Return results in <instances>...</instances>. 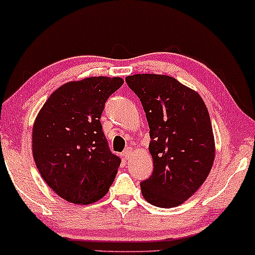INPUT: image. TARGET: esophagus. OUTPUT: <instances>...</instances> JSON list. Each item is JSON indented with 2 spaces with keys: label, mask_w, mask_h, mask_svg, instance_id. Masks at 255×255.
<instances>
[{
  "label": "esophagus",
  "mask_w": 255,
  "mask_h": 255,
  "mask_svg": "<svg viewBox=\"0 0 255 255\" xmlns=\"http://www.w3.org/2000/svg\"><path fill=\"white\" fill-rule=\"evenodd\" d=\"M131 153H133V148L127 147V150L124 152V156H125L126 159H129L130 156H131Z\"/></svg>",
  "instance_id": "34e87169"
}]
</instances>
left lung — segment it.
Returning <instances> with one entry per match:
<instances>
[{
	"label": "left lung",
	"instance_id": "left-lung-1",
	"mask_svg": "<svg viewBox=\"0 0 255 255\" xmlns=\"http://www.w3.org/2000/svg\"><path fill=\"white\" fill-rule=\"evenodd\" d=\"M126 83L140 98L150 127L153 171L140 183L142 197L163 209L178 206L200 188L215 160L206 105L169 75L134 74Z\"/></svg>",
	"mask_w": 255,
	"mask_h": 255
}]
</instances>
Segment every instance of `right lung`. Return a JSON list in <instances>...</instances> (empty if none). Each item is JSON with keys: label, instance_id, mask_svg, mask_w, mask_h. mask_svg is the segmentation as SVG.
I'll list each match as a JSON object with an SVG mask.
<instances>
[{"label": "right lung", "instance_id": "add662e5", "mask_svg": "<svg viewBox=\"0 0 255 255\" xmlns=\"http://www.w3.org/2000/svg\"><path fill=\"white\" fill-rule=\"evenodd\" d=\"M122 78L69 81L51 93L32 129V152L43 180L58 197L87 205L107 194L121 163L111 153L101 119Z\"/></svg>", "mask_w": 255, "mask_h": 255}]
</instances>
